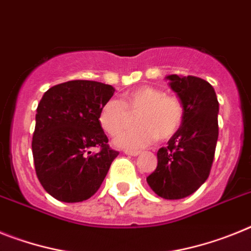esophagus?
I'll use <instances>...</instances> for the list:
<instances>
[{
  "mask_svg": "<svg viewBox=\"0 0 251 251\" xmlns=\"http://www.w3.org/2000/svg\"><path fill=\"white\" fill-rule=\"evenodd\" d=\"M126 155H131V156H138L140 154L139 150H125Z\"/></svg>",
  "mask_w": 251,
  "mask_h": 251,
  "instance_id": "34e87169",
  "label": "esophagus"
}]
</instances>
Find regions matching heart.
<instances>
[{"label": "heart", "instance_id": "1", "mask_svg": "<svg viewBox=\"0 0 251 251\" xmlns=\"http://www.w3.org/2000/svg\"><path fill=\"white\" fill-rule=\"evenodd\" d=\"M128 112H138L135 117L138 126L124 131L113 141L126 150H138L156 139L172 138L184 117V107L177 97L155 87L141 86L124 93L120 101L104 102L99 113L100 124L107 134L117 135L127 124Z\"/></svg>", "mask_w": 251, "mask_h": 251}]
</instances>
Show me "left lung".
I'll use <instances>...</instances> for the list:
<instances>
[{
    "label": "left lung",
    "instance_id": "left-lung-1",
    "mask_svg": "<svg viewBox=\"0 0 251 251\" xmlns=\"http://www.w3.org/2000/svg\"><path fill=\"white\" fill-rule=\"evenodd\" d=\"M169 87L184 107V117L168 147L158 150L156 169L147 178L150 188L165 200H180L206 182L219 138V101L207 80L167 75Z\"/></svg>",
    "mask_w": 251,
    "mask_h": 251
}]
</instances>
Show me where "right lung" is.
Masks as SVG:
<instances>
[{
  "label": "right lung",
  "mask_w": 251,
  "mask_h": 251,
  "mask_svg": "<svg viewBox=\"0 0 251 251\" xmlns=\"http://www.w3.org/2000/svg\"><path fill=\"white\" fill-rule=\"evenodd\" d=\"M115 88L95 80H69L44 93L36 108L32 155L36 176L50 196L82 202L99 191L119 152L100 124L102 104ZM100 151L92 154L91 147Z\"/></svg>",
  "instance_id": "add662e5"
}]
</instances>
